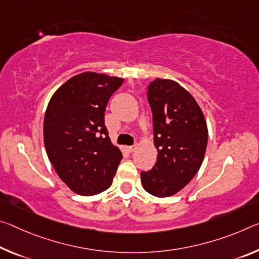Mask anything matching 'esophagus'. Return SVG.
<instances>
[{
  "label": "esophagus",
  "instance_id": "34e87169",
  "mask_svg": "<svg viewBox=\"0 0 259 259\" xmlns=\"http://www.w3.org/2000/svg\"><path fill=\"white\" fill-rule=\"evenodd\" d=\"M135 149H136V145H133V146H126V150H128V152H134Z\"/></svg>",
  "mask_w": 259,
  "mask_h": 259
}]
</instances>
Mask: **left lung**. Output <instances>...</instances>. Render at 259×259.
<instances>
[{
  "label": "left lung",
  "mask_w": 259,
  "mask_h": 259,
  "mask_svg": "<svg viewBox=\"0 0 259 259\" xmlns=\"http://www.w3.org/2000/svg\"><path fill=\"white\" fill-rule=\"evenodd\" d=\"M153 114L157 162L142 171L143 188L155 197H169L194 179L202 166L208 131L195 98L179 83L157 78L147 91Z\"/></svg>",
  "instance_id": "8db88e82"
}]
</instances>
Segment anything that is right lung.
Listing matches in <instances>:
<instances>
[{"instance_id":"add662e5","label":"right lung","mask_w":259,"mask_h":259,"mask_svg":"<svg viewBox=\"0 0 259 259\" xmlns=\"http://www.w3.org/2000/svg\"><path fill=\"white\" fill-rule=\"evenodd\" d=\"M123 78L83 72L60 86L48 102L44 142L48 159L68 188L81 196L107 190L122 153L110 142L105 110Z\"/></svg>"}]
</instances>
